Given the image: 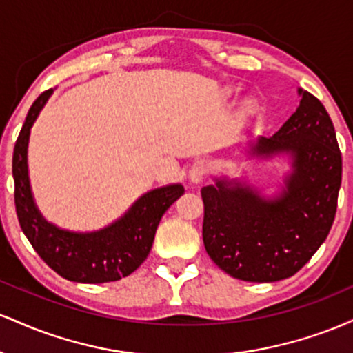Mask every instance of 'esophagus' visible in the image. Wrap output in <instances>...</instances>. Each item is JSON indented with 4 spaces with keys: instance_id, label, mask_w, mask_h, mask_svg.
<instances>
[{
    "instance_id": "1",
    "label": "esophagus",
    "mask_w": 353,
    "mask_h": 353,
    "mask_svg": "<svg viewBox=\"0 0 353 353\" xmlns=\"http://www.w3.org/2000/svg\"><path fill=\"white\" fill-rule=\"evenodd\" d=\"M210 171V164L209 161L205 159H197L196 163L190 165V171H189V177L192 182H201L208 176Z\"/></svg>"
}]
</instances>
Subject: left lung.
<instances>
[{
	"label": "left lung",
	"mask_w": 353,
	"mask_h": 353,
	"mask_svg": "<svg viewBox=\"0 0 353 353\" xmlns=\"http://www.w3.org/2000/svg\"><path fill=\"white\" fill-rule=\"evenodd\" d=\"M257 156L290 152L294 171L281 197L265 201L250 188L217 181L202 189V239L209 257L232 277L277 282L297 274L329 236L342 182V152L329 112L309 91Z\"/></svg>",
	"instance_id": "8db88e82"
}]
</instances>
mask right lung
<instances>
[{
    "mask_svg": "<svg viewBox=\"0 0 353 353\" xmlns=\"http://www.w3.org/2000/svg\"><path fill=\"white\" fill-rule=\"evenodd\" d=\"M51 92L48 89L34 101L14 144V205L19 225L39 257L61 277L83 283L119 281L145 261L161 217L182 196L184 188L174 184L144 194L124 217L98 232L76 234L48 224L31 196L26 154L31 125Z\"/></svg>",
    "mask_w": 353,
    "mask_h": 353,
    "instance_id": "add662e5",
    "label": "right lung"
}]
</instances>
